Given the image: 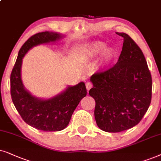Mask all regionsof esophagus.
<instances>
[{"label":"esophagus","instance_id":"obj_1","mask_svg":"<svg viewBox=\"0 0 161 161\" xmlns=\"http://www.w3.org/2000/svg\"><path fill=\"white\" fill-rule=\"evenodd\" d=\"M86 85V88H87V91H88L91 88L92 86H93V85H92V83L90 82H87L86 85Z\"/></svg>","mask_w":161,"mask_h":161}]
</instances>
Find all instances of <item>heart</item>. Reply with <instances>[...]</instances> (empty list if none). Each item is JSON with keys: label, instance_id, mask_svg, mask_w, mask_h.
<instances>
[{"label": "heart", "instance_id": "obj_1", "mask_svg": "<svg viewBox=\"0 0 161 161\" xmlns=\"http://www.w3.org/2000/svg\"><path fill=\"white\" fill-rule=\"evenodd\" d=\"M85 58L88 61L95 60L101 55V61L104 65H110L115 59V52L112 48H107V44L102 41H96L85 47Z\"/></svg>", "mask_w": 161, "mask_h": 161}]
</instances>
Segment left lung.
<instances>
[{"instance_id":"8db88e82","label":"left lung","mask_w":161,"mask_h":161,"mask_svg":"<svg viewBox=\"0 0 161 161\" xmlns=\"http://www.w3.org/2000/svg\"><path fill=\"white\" fill-rule=\"evenodd\" d=\"M119 60L110 69L93 74L89 94L96 102L94 115L103 131L119 132L138 124L150 105L152 76L144 55L125 33Z\"/></svg>"}]
</instances>
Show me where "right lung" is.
I'll return each instance as SVG.
<instances>
[{"label":"right lung","mask_w":161,"mask_h":161,"mask_svg":"<svg viewBox=\"0 0 161 161\" xmlns=\"http://www.w3.org/2000/svg\"><path fill=\"white\" fill-rule=\"evenodd\" d=\"M64 37L55 32L44 31L31 36L21 47L10 76L11 96L15 108L25 123L46 132L60 131L69 124L81 99L87 95L84 82L68 86L63 92L48 99L32 96L21 79V66L25 53L34 46L56 42Z\"/></svg>","instance_id":"add662e5"}]
</instances>
